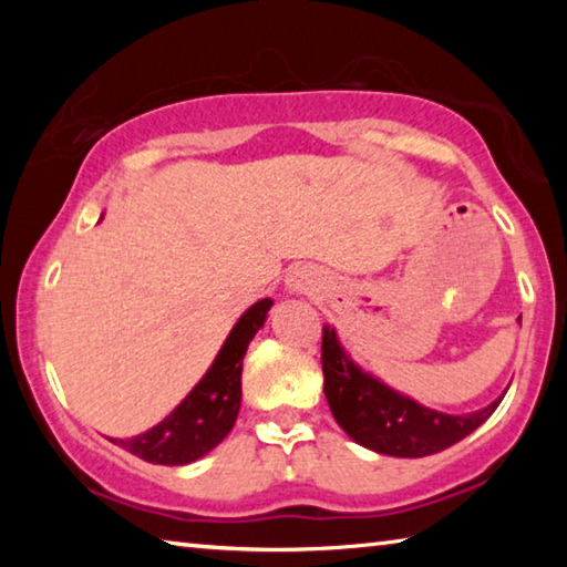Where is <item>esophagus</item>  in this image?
Wrapping results in <instances>:
<instances>
[{
    "mask_svg": "<svg viewBox=\"0 0 567 567\" xmlns=\"http://www.w3.org/2000/svg\"><path fill=\"white\" fill-rule=\"evenodd\" d=\"M287 287H290L292 292L312 290V287H315V275L310 270H305V267H300V270H295L290 277H287Z\"/></svg>",
    "mask_w": 567,
    "mask_h": 567,
    "instance_id": "34e87169",
    "label": "esophagus"
}]
</instances>
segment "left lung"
Returning a JSON list of instances; mask_svg holds the SVG:
<instances>
[{"mask_svg": "<svg viewBox=\"0 0 567 567\" xmlns=\"http://www.w3.org/2000/svg\"><path fill=\"white\" fill-rule=\"evenodd\" d=\"M324 398L338 425L354 443L392 457H425L460 443L493 415L503 395L487 408L447 415L402 395L372 372L362 370L334 332L322 328Z\"/></svg>", "mask_w": 567, "mask_h": 567, "instance_id": "8db88e82", "label": "left lung"}]
</instances>
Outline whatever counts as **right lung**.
<instances>
[{
	"label": "right lung",
	"instance_id": "right-lung-1",
	"mask_svg": "<svg viewBox=\"0 0 567 567\" xmlns=\"http://www.w3.org/2000/svg\"><path fill=\"white\" fill-rule=\"evenodd\" d=\"M270 307V297H262L239 315L203 380L165 420L134 437H107L110 443L155 465H189L215 450L237 420L243 400V358L257 330L265 328Z\"/></svg>",
	"mask_w": 567,
	"mask_h": 567
}]
</instances>
